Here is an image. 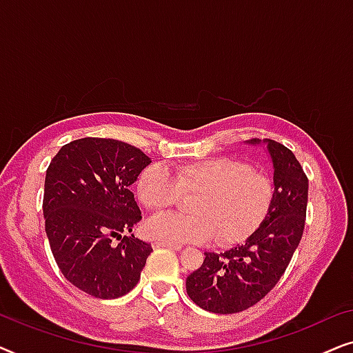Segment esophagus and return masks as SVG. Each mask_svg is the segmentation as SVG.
I'll list each match as a JSON object with an SVG mask.
<instances>
[{"mask_svg": "<svg viewBox=\"0 0 353 353\" xmlns=\"http://www.w3.org/2000/svg\"><path fill=\"white\" fill-rule=\"evenodd\" d=\"M152 248L154 249L167 248V249H172V250H180L181 245L180 244H168V243H152Z\"/></svg>", "mask_w": 353, "mask_h": 353, "instance_id": "esophagus-1", "label": "esophagus"}]
</instances>
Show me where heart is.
Wrapping results in <instances>:
<instances>
[{
  "label": "heart",
  "instance_id": "obj_1",
  "mask_svg": "<svg viewBox=\"0 0 353 353\" xmlns=\"http://www.w3.org/2000/svg\"><path fill=\"white\" fill-rule=\"evenodd\" d=\"M137 194L144 209L157 212L170 207L180 194H194L188 209L192 215H154L144 233L157 243L234 244L249 238L267 219L274 201V183L231 157L202 159L180 163L170 173L152 163L139 173Z\"/></svg>",
  "mask_w": 353,
  "mask_h": 353
}]
</instances>
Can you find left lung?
<instances>
[{"mask_svg": "<svg viewBox=\"0 0 353 353\" xmlns=\"http://www.w3.org/2000/svg\"><path fill=\"white\" fill-rule=\"evenodd\" d=\"M245 144L267 149L274 183L272 210L241 245L223 254L204 252V263L186 278L191 301L221 315L255 305L276 286L305 226L308 180L296 156L273 139H249Z\"/></svg>", "mask_w": 353, "mask_h": 353, "instance_id": "obj_1", "label": "left lung"}]
</instances>
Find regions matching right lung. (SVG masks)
I'll return each mask as SVG.
<instances>
[{
  "label": "right lung",
  "instance_id": "obj_1",
  "mask_svg": "<svg viewBox=\"0 0 353 353\" xmlns=\"http://www.w3.org/2000/svg\"><path fill=\"white\" fill-rule=\"evenodd\" d=\"M149 163L146 154L123 141L81 138L62 146L48 167V241L67 281L90 296L128 294L152 252L151 244L132 234L141 210L130 190Z\"/></svg>",
  "mask_w": 353,
  "mask_h": 353
}]
</instances>
